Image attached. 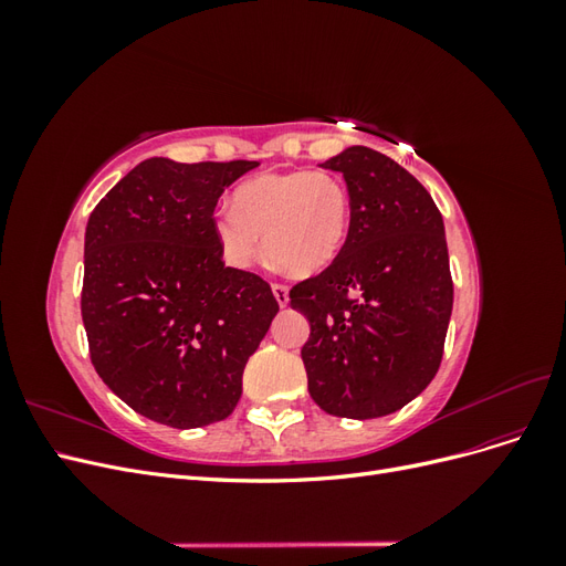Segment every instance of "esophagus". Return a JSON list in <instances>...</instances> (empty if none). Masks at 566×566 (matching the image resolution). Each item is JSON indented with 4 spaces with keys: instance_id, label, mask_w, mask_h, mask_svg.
Listing matches in <instances>:
<instances>
[{
    "instance_id": "34e87169",
    "label": "esophagus",
    "mask_w": 566,
    "mask_h": 566,
    "mask_svg": "<svg viewBox=\"0 0 566 566\" xmlns=\"http://www.w3.org/2000/svg\"><path fill=\"white\" fill-rule=\"evenodd\" d=\"M271 290H273V297H276V302H279L281 306H285V304L290 302V297H287V285H283V283H273V285H271Z\"/></svg>"
}]
</instances>
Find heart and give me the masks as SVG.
Listing matches in <instances>:
<instances>
[{
	"label": "heart",
	"instance_id": "b5f03b06",
	"mask_svg": "<svg viewBox=\"0 0 566 566\" xmlns=\"http://www.w3.org/2000/svg\"><path fill=\"white\" fill-rule=\"evenodd\" d=\"M352 212L349 186L331 169L269 172L235 188L231 210L214 214V235L235 266L260 254L264 235L273 262L295 276H314L345 250Z\"/></svg>",
	"mask_w": 566,
	"mask_h": 566
}]
</instances>
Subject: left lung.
<instances>
[{
  "instance_id": "obj_1",
  "label": "left lung",
  "mask_w": 566,
  "mask_h": 566,
  "mask_svg": "<svg viewBox=\"0 0 566 566\" xmlns=\"http://www.w3.org/2000/svg\"><path fill=\"white\" fill-rule=\"evenodd\" d=\"M323 167L345 177L352 229L337 260L290 287L310 318L312 399L337 418L394 413L432 382L453 310L443 219L427 188L382 153L352 146Z\"/></svg>"
}]
</instances>
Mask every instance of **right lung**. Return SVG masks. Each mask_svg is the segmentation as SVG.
Returning a JSON list of instances; mask_svg holds the SVG:
<instances>
[{
	"label": "right lung",
	"instance_id": "add662e5",
	"mask_svg": "<svg viewBox=\"0 0 566 566\" xmlns=\"http://www.w3.org/2000/svg\"><path fill=\"white\" fill-rule=\"evenodd\" d=\"M254 167L150 158L87 221L80 306L92 364L136 413L177 430L233 413L279 312L262 276L224 266L214 235L219 196Z\"/></svg>",
	"mask_w": 566,
	"mask_h": 566
}]
</instances>
